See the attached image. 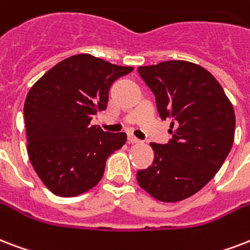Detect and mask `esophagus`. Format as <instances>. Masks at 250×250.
I'll use <instances>...</instances> for the list:
<instances>
[{"label":"esophagus","mask_w":250,"mask_h":250,"mask_svg":"<svg viewBox=\"0 0 250 250\" xmlns=\"http://www.w3.org/2000/svg\"><path fill=\"white\" fill-rule=\"evenodd\" d=\"M128 143H131V144H138V143H140V140L135 138L133 135H128Z\"/></svg>","instance_id":"obj_1"}]
</instances>
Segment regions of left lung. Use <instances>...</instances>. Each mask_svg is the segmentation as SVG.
Instances as JSON below:
<instances>
[{"label": "left lung", "mask_w": 250, "mask_h": 250, "mask_svg": "<svg viewBox=\"0 0 250 250\" xmlns=\"http://www.w3.org/2000/svg\"><path fill=\"white\" fill-rule=\"evenodd\" d=\"M161 119L173 118V139L150 143L155 160L138 184L161 202H180L214 178L233 144L235 111L222 85L203 66L184 60L139 66Z\"/></svg>", "instance_id": "left-lung-1"}]
</instances>
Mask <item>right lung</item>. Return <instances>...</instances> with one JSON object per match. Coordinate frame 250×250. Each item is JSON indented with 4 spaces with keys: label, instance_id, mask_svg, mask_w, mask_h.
Wrapping results in <instances>:
<instances>
[{
    "label": "right lung",
    "instance_id": "1",
    "mask_svg": "<svg viewBox=\"0 0 250 250\" xmlns=\"http://www.w3.org/2000/svg\"><path fill=\"white\" fill-rule=\"evenodd\" d=\"M132 70L80 53L56 64L30 89L23 108L28 159L55 195L76 197L94 188L108 156L125 146V132H104L90 121L106 110L112 83Z\"/></svg>",
    "mask_w": 250,
    "mask_h": 250
}]
</instances>
